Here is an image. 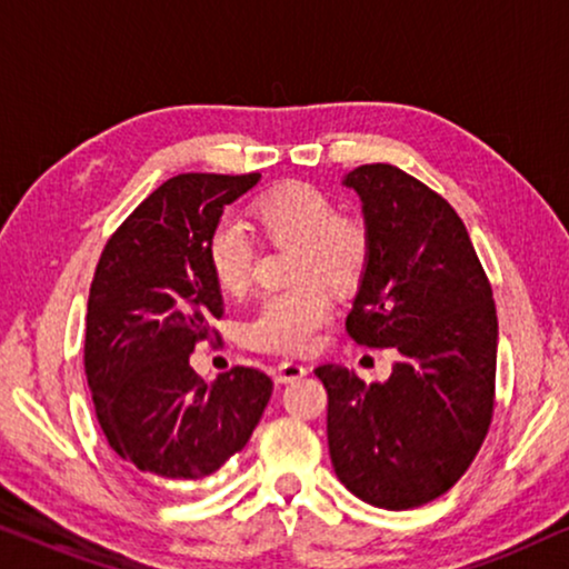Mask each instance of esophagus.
<instances>
[{"instance_id": "1", "label": "esophagus", "mask_w": 569, "mask_h": 569, "mask_svg": "<svg viewBox=\"0 0 569 569\" xmlns=\"http://www.w3.org/2000/svg\"><path fill=\"white\" fill-rule=\"evenodd\" d=\"M309 372L305 363H297V361H280L276 367V382L286 385V382H293V380H301Z\"/></svg>"}]
</instances>
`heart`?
I'll return each instance as SVG.
<instances>
[{
	"mask_svg": "<svg viewBox=\"0 0 569 569\" xmlns=\"http://www.w3.org/2000/svg\"><path fill=\"white\" fill-rule=\"evenodd\" d=\"M257 233L270 244H291L289 283L260 305L244 325V340L257 351L301 353L336 312V291L361 283L372 260V233L353 213L336 210V200L309 181H283L249 208ZM206 262L226 297H241L252 280V249L241 229L216 223L206 239Z\"/></svg>",
	"mask_w": 569,
	"mask_h": 569,
	"instance_id": "obj_1",
	"label": "heart"
}]
</instances>
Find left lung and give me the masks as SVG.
Wrapping results in <instances>:
<instances>
[{"mask_svg": "<svg viewBox=\"0 0 569 569\" xmlns=\"http://www.w3.org/2000/svg\"><path fill=\"white\" fill-rule=\"evenodd\" d=\"M363 202L372 260L348 338L396 348L388 382L315 369L328 390L330 460L343 487L385 510L442 497L473 463L495 413L497 307L452 206L390 163L346 177Z\"/></svg>", "mask_w": 569, "mask_h": 569, "instance_id": "8db88e82", "label": "left lung"}]
</instances>
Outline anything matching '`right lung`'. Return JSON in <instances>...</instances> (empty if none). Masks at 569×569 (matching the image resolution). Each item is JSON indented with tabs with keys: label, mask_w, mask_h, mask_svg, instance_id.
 Wrapping results in <instances>:
<instances>
[{
	"label": "right lung",
	"mask_w": 569,
	"mask_h": 569,
	"mask_svg": "<svg viewBox=\"0 0 569 569\" xmlns=\"http://www.w3.org/2000/svg\"><path fill=\"white\" fill-rule=\"evenodd\" d=\"M260 173H179L106 241L86 317V377L106 439L127 463L166 481L216 473L252 437L272 396L260 369L206 385L189 367L218 332L221 289L206 239Z\"/></svg>",
	"instance_id": "obj_1"
}]
</instances>
